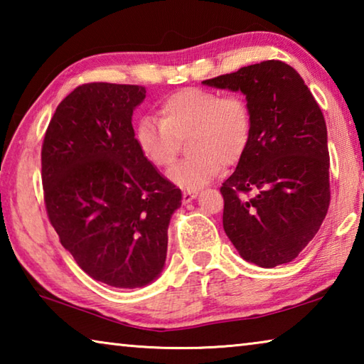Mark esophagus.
I'll return each instance as SVG.
<instances>
[{
    "instance_id": "obj_1",
    "label": "esophagus",
    "mask_w": 364,
    "mask_h": 364,
    "mask_svg": "<svg viewBox=\"0 0 364 364\" xmlns=\"http://www.w3.org/2000/svg\"><path fill=\"white\" fill-rule=\"evenodd\" d=\"M196 197H197L196 191H184V193H183V202H184V204H189V202H193Z\"/></svg>"
}]
</instances>
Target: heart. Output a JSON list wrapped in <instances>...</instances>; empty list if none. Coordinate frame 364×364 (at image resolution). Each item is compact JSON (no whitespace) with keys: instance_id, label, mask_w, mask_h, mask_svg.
Wrapping results in <instances>:
<instances>
[{"instance_id":"heart-1","label":"heart","mask_w":364,"mask_h":364,"mask_svg":"<svg viewBox=\"0 0 364 364\" xmlns=\"http://www.w3.org/2000/svg\"><path fill=\"white\" fill-rule=\"evenodd\" d=\"M252 132L254 117L242 96L183 88L160 102L159 120L138 122L134 141L147 162L167 168L173 164L180 141L188 138L191 156L168 170V180L178 188L196 191L218 176L223 164L234 165L242 159Z\"/></svg>"}]
</instances>
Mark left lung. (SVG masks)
Wrapping results in <instances>:
<instances>
[{
	"label": "left lung",
	"instance_id": "8db88e82",
	"mask_svg": "<svg viewBox=\"0 0 364 364\" xmlns=\"http://www.w3.org/2000/svg\"><path fill=\"white\" fill-rule=\"evenodd\" d=\"M241 91L254 117L247 151L220 188L223 228L245 262H292L315 237L329 207L328 130L297 70L263 60L202 82ZM255 193L242 200L241 192Z\"/></svg>",
	"mask_w": 364,
	"mask_h": 364
}]
</instances>
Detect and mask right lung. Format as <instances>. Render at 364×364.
<instances>
[{
    "mask_svg": "<svg viewBox=\"0 0 364 364\" xmlns=\"http://www.w3.org/2000/svg\"><path fill=\"white\" fill-rule=\"evenodd\" d=\"M144 86L86 83L59 104L43 141L49 221L86 274L119 289L144 287L165 267L181 191L139 152L133 110Z\"/></svg>",
    "mask_w": 364,
    "mask_h": 364,
    "instance_id": "add662e5",
    "label": "right lung"
}]
</instances>
